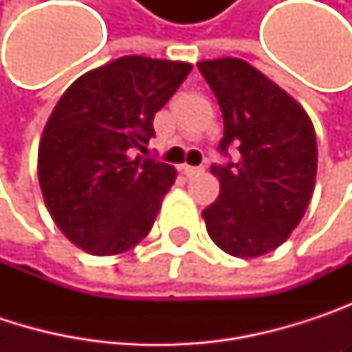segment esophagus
Segmentation results:
<instances>
[{
	"label": "esophagus",
	"mask_w": 352,
	"mask_h": 352,
	"mask_svg": "<svg viewBox=\"0 0 352 352\" xmlns=\"http://www.w3.org/2000/svg\"><path fill=\"white\" fill-rule=\"evenodd\" d=\"M181 171H183L187 177H195L204 173V169H201V167H191V165H181Z\"/></svg>",
	"instance_id": "esophagus-1"
}]
</instances>
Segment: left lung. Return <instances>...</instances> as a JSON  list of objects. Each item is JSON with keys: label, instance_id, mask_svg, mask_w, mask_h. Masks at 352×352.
I'll use <instances>...</instances> for the list:
<instances>
[{"label": "left lung", "instance_id": "8db88e82", "mask_svg": "<svg viewBox=\"0 0 352 352\" xmlns=\"http://www.w3.org/2000/svg\"><path fill=\"white\" fill-rule=\"evenodd\" d=\"M224 118L220 153L239 161L212 167L220 195L201 212L210 239L224 252L254 258L281 246L302 216L316 183V132L287 91L246 60H199Z\"/></svg>", "mask_w": 352, "mask_h": 352}]
</instances>
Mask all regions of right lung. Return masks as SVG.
Masks as SVG:
<instances>
[{"label": "right lung", "mask_w": 352, "mask_h": 352, "mask_svg": "<svg viewBox=\"0 0 352 352\" xmlns=\"http://www.w3.org/2000/svg\"><path fill=\"white\" fill-rule=\"evenodd\" d=\"M191 63L120 56L81 75L54 106L38 146L44 204L75 246L120 254L153 228L177 171L138 155L155 136V113Z\"/></svg>", "instance_id": "add662e5"}]
</instances>
